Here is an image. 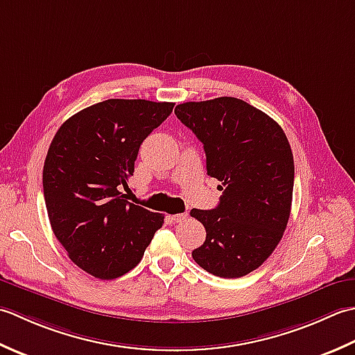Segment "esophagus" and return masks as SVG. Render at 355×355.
Listing matches in <instances>:
<instances>
[{
  "label": "esophagus",
  "mask_w": 355,
  "mask_h": 355,
  "mask_svg": "<svg viewBox=\"0 0 355 355\" xmlns=\"http://www.w3.org/2000/svg\"><path fill=\"white\" fill-rule=\"evenodd\" d=\"M168 218L171 219V222L178 223V222H184V220H187L188 216H187V214H184V213H179V214H171V216H168Z\"/></svg>",
  "instance_id": "34e87169"
}]
</instances>
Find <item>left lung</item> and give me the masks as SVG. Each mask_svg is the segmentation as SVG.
Returning <instances> with one entry per match:
<instances>
[{
	"label": "left lung",
	"instance_id": "1",
	"mask_svg": "<svg viewBox=\"0 0 355 355\" xmlns=\"http://www.w3.org/2000/svg\"><path fill=\"white\" fill-rule=\"evenodd\" d=\"M175 113L204 144L208 176L225 187L218 207L190 211L207 231L191 256L214 276H247L276 250L291 213L286 135L268 114L231 96L179 104Z\"/></svg>",
	"mask_w": 355,
	"mask_h": 355
}]
</instances>
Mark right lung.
I'll use <instances>...</instances> for the list:
<instances>
[{
  "label": "right lung",
  "instance_id": "add662e5",
  "mask_svg": "<svg viewBox=\"0 0 355 355\" xmlns=\"http://www.w3.org/2000/svg\"><path fill=\"white\" fill-rule=\"evenodd\" d=\"M173 103L107 99L69 118L50 144L42 188L50 225L71 262L112 280L141 262L164 214L130 204L121 188L144 139Z\"/></svg>",
  "mask_w": 355,
  "mask_h": 355
}]
</instances>
